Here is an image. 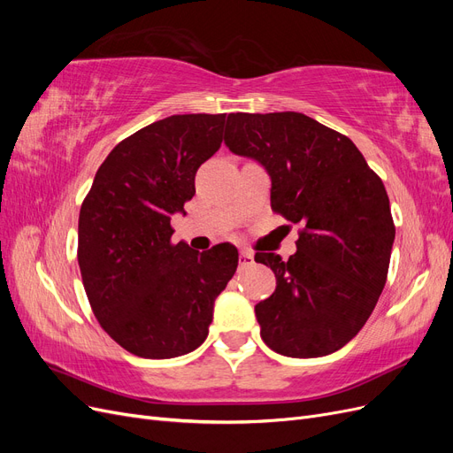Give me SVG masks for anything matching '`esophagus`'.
Segmentation results:
<instances>
[{
    "label": "esophagus",
    "instance_id": "34e87169",
    "mask_svg": "<svg viewBox=\"0 0 453 453\" xmlns=\"http://www.w3.org/2000/svg\"><path fill=\"white\" fill-rule=\"evenodd\" d=\"M250 265H253V253L248 251V250H242L240 251V266L245 268V266H250Z\"/></svg>",
    "mask_w": 453,
    "mask_h": 453
}]
</instances>
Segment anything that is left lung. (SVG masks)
Returning a JSON list of instances; mask_svg holds the SVG:
<instances>
[{
  "mask_svg": "<svg viewBox=\"0 0 453 453\" xmlns=\"http://www.w3.org/2000/svg\"><path fill=\"white\" fill-rule=\"evenodd\" d=\"M225 143L272 177V210L303 223L289 260L258 251L276 291L255 306L265 344L287 357L346 346L388 281L395 223L381 180L348 135L303 113H230Z\"/></svg>",
  "mask_w": 453,
  "mask_h": 453,
  "instance_id": "obj_1",
  "label": "left lung"
}]
</instances>
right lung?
Listing matches in <instances>:
<instances>
[{"label": "right lung", "mask_w": 453, "mask_h": 453, "mask_svg": "<svg viewBox=\"0 0 453 453\" xmlns=\"http://www.w3.org/2000/svg\"><path fill=\"white\" fill-rule=\"evenodd\" d=\"M226 115H172L115 145L81 205L77 260L90 308L120 348L143 359L196 349L234 276L230 243L198 253L173 243L170 215L223 143Z\"/></svg>", "instance_id": "1"}]
</instances>
